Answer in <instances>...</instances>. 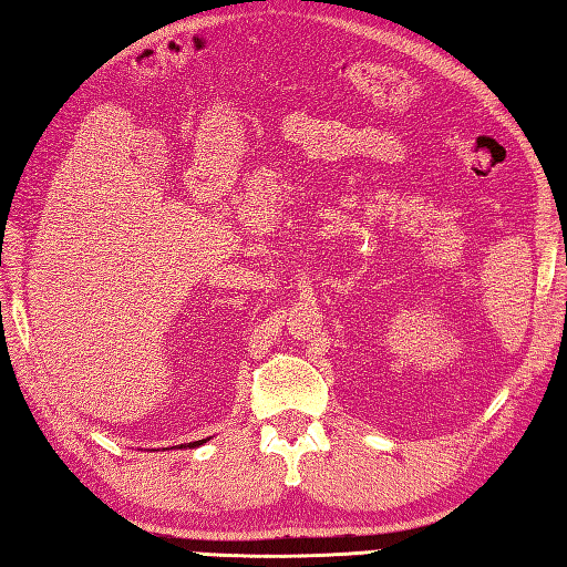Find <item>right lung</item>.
I'll use <instances>...</instances> for the list:
<instances>
[{
    "mask_svg": "<svg viewBox=\"0 0 567 567\" xmlns=\"http://www.w3.org/2000/svg\"><path fill=\"white\" fill-rule=\"evenodd\" d=\"M202 443H207V441H204V439H202V441H192L189 449H195V445H202Z\"/></svg>",
    "mask_w": 567,
    "mask_h": 567,
    "instance_id": "right-lung-1",
    "label": "right lung"
}]
</instances>
